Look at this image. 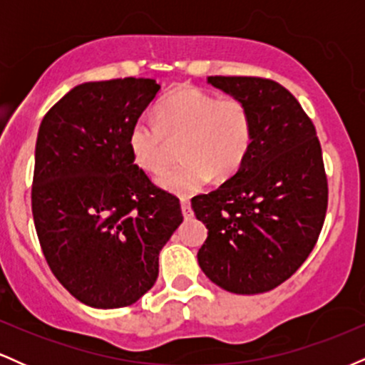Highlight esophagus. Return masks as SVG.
I'll return each instance as SVG.
<instances>
[{"instance_id":"obj_1","label":"esophagus","mask_w":365,"mask_h":365,"mask_svg":"<svg viewBox=\"0 0 365 365\" xmlns=\"http://www.w3.org/2000/svg\"><path fill=\"white\" fill-rule=\"evenodd\" d=\"M180 202H182V212H183V216H185V220H190V217L194 216V211H192L188 197H182V199H180Z\"/></svg>"}]
</instances>
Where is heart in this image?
Here are the masks:
<instances>
[{
  "instance_id": "heart-1",
  "label": "heart",
  "mask_w": 365,
  "mask_h": 365,
  "mask_svg": "<svg viewBox=\"0 0 365 365\" xmlns=\"http://www.w3.org/2000/svg\"><path fill=\"white\" fill-rule=\"evenodd\" d=\"M252 140V115L242 99L180 86L158 104L156 120L140 118L133 123L128 148L142 170L159 171L180 142L183 161L159 173L158 183L178 194H190L211 177L221 180L237 173Z\"/></svg>"
}]
</instances>
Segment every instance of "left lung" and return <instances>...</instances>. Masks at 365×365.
I'll return each instance as SVG.
<instances>
[{
    "instance_id": "8db88e82",
    "label": "left lung",
    "mask_w": 365,
    "mask_h": 365,
    "mask_svg": "<svg viewBox=\"0 0 365 365\" xmlns=\"http://www.w3.org/2000/svg\"><path fill=\"white\" fill-rule=\"evenodd\" d=\"M249 106L252 148L216 190L192 199L207 238L197 252L204 274L238 295L269 292L302 266L319 238L328 180L319 139L299 101L261 77H207Z\"/></svg>"
}]
</instances>
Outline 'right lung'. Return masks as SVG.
I'll use <instances>...</instances> for the list:
<instances>
[{"instance_id": "obj_1", "label": "right lung", "mask_w": 365, "mask_h": 365, "mask_svg": "<svg viewBox=\"0 0 365 365\" xmlns=\"http://www.w3.org/2000/svg\"><path fill=\"white\" fill-rule=\"evenodd\" d=\"M153 78L73 87L36 142L32 216L53 274L82 304L118 309L153 288L180 200L133 165L130 130L156 98Z\"/></svg>"}]
</instances>
